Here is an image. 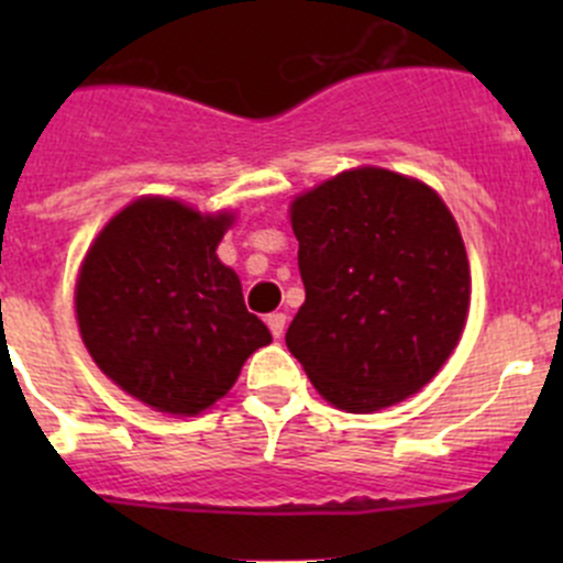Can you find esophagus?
Masks as SVG:
<instances>
[{
  "label": "esophagus",
  "mask_w": 563,
  "mask_h": 563,
  "mask_svg": "<svg viewBox=\"0 0 563 563\" xmlns=\"http://www.w3.org/2000/svg\"><path fill=\"white\" fill-rule=\"evenodd\" d=\"M266 327H269L275 338H283V332H286V313H269L266 316Z\"/></svg>",
  "instance_id": "esophagus-1"
}]
</instances>
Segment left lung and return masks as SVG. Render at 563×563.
<instances>
[{"label":"left lung","mask_w":563,"mask_h":563,"mask_svg":"<svg viewBox=\"0 0 563 563\" xmlns=\"http://www.w3.org/2000/svg\"><path fill=\"white\" fill-rule=\"evenodd\" d=\"M305 305L286 345L332 406L367 413L450 360L471 297L455 218L428 185L354 168L291 203Z\"/></svg>","instance_id":"obj_1"}]
</instances>
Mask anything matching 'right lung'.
I'll return each mask as SVG.
<instances>
[{
  "mask_svg": "<svg viewBox=\"0 0 563 563\" xmlns=\"http://www.w3.org/2000/svg\"><path fill=\"white\" fill-rule=\"evenodd\" d=\"M229 225L231 214L139 198L84 258V345L113 384L157 411H203L272 343L266 323L247 313L240 277L214 253Z\"/></svg>",
  "mask_w": 563,
  "mask_h": 563,
  "instance_id": "right-lung-1",
  "label": "right lung"
}]
</instances>
